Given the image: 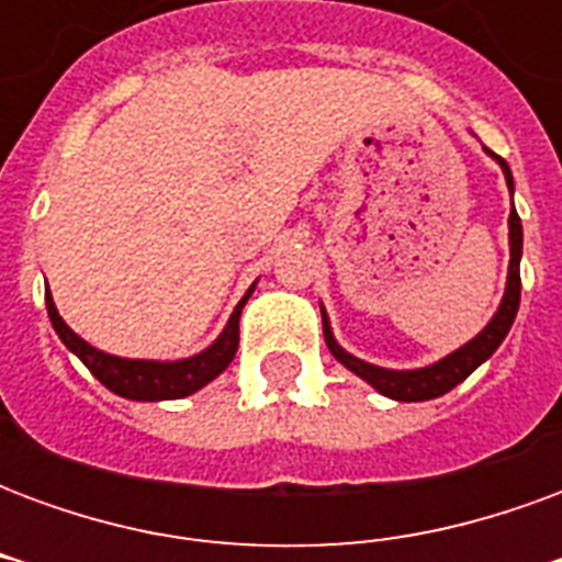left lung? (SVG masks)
<instances>
[{"mask_svg": "<svg viewBox=\"0 0 562 562\" xmlns=\"http://www.w3.org/2000/svg\"><path fill=\"white\" fill-rule=\"evenodd\" d=\"M503 171H506V183L512 189V171H508L506 159H499ZM508 244H512V261H508V285H506V297L503 304L496 310V316L491 318V325L470 340L463 349H458L454 355L442 358L439 364L424 367V370H406V373H397V370H382V367L364 364L358 361L349 352H342L334 334L328 328V316L322 313V325H325V342H328L330 355L352 370L355 376L367 379L370 385L376 391H382L385 397L391 401H403V403H418V401H434V397H442L448 391L460 385L463 379L470 376L475 367L487 361L491 355L496 352V346L506 340L508 328L512 322L518 316V304H520V216L512 207V216H508Z\"/></svg>", "mask_w": 562, "mask_h": 562, "instance_id": "obj_1", "label": "left lung"}]
</instances>
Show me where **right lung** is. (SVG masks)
<instances>
[{
	"mask_svg": "<svg viewBox=\"0 0 562 562\" xmlns=\"http://www.w3.org/2000/svg\"><path fill=\"white\" fill-rule=\"evenodd\" d=\"M249 294H252V289L237 304L228 328L222 330V337L210 346L207 352L186 358V361H168V364H159V361H126V358H114V355L92 349L90 342L80 340L78 334L63 322V316L56 313L50 292H47L44 301H47V316L54 322L59 340L66 342L83 364L90 367V373L102 382L104 389L114 391L120 397H128V401H177V397H186V394H192L201 385H207L210 379H216L225 367L232 364L234 352H237V340H240L237 318H240V310L249 301Z\"/></svg>",
	"mask_w": 562,
	"mask_h": 562,
	"instance_id": "1",
	"label": "right lung"
}]
</instances>
